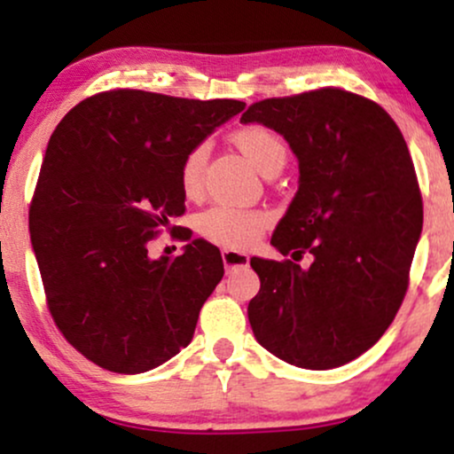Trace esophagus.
Listing matches in <instances>:
<instances>
[{
  "instance_id": "obj_1",
  "label": "esophagus",
  "mask_w": 454,
  "mask_h": 454,
  "mask_svg": "<svg viewBox=\"0 0 454 454\" xmlns=\"http://www.w3.org/2000/svg\"><path fill=\"white\" fill-rule=\"evenodd\" d=\"M222 260H223V267L231 270L234 267H245L249 258H247V254L237 252V249H223Z\"/></svg>"
}]
</instances>
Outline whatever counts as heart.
I'll return each mask as SVG.
<instances>
[{
  "mask_svg": "<svg viewBox=\"0 0 454 454\" xmlns=\"http://www.w3.org/2000/svg\"><path fill=\"white\" fill-rule=\"evenodd\" d=\"M232 143L247 158L254 168L264 173L270 166L284 164L288 149L284 138L267 126H245L234 132ZM209 149L198 145L185 155L181 164V187L187 196H196L202 190V175ZM267 226V215L262 211L239 209V207H213L198 220V228L207 239L223 247H247Z\"/></svg>",
  "mask_w": 454,
  "mask_h": 454,
  "instance_id": "heart-1",
  "label": "heart"
}]
</instances>
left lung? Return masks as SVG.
Listing matches in <instances>:
<instances>
[{
	"label": "left lung",
	"mask_w": 454,
	"mask_h": 454,
	"mask_svg": "<svg viewBox=\"0 0 454 454\" xmlns=\"http://www.w3.org/2000/svg\"><path fill=\"white\" fill-rule=\"evenodd\" d=\"M241 121L275 129L299 160V190L270 245L314 256L309 269L249 260L260 278L254 337L294 367H341L384 335L408 290L423 231L408 145L382 106L333 87L256 102Z\"/></svg>",
	"instance_id": "obj_1"
}]
</instances>
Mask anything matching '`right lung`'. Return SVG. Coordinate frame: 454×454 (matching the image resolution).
<instances>
[{"label":"right lung","mask_w":454,"mask_h":454,"mask_svg":"<svg viewBox=\"0 0 454 454\" xmlns=\"http://www.w3.org/2000/svg\"><path fill=\"white\" fill-rule=\"evenodd\" d=\"M243 108L117 90L57 126L31 200V245L55 325L91 363L145 373L194 337L223 278L220 249L185 234L181 256L151 258L149 241L184 215L185 155Z\"/></svg>","instance_id":"right-lung-1"}]
</instances>
